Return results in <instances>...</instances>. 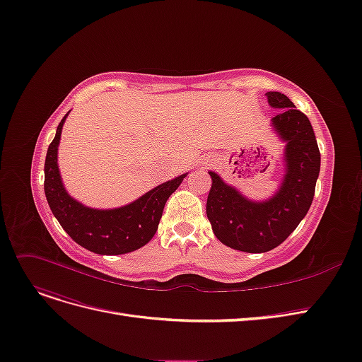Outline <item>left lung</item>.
Instances as JSON below:
<instances>
[{"label": "left lung", "mask_w": 362, "mask_h": 362, "mask_svg": "<svg viewBox=\"0 0 362 362\" xmlns=\"http://www.w3.org/2000/svg\"><path fill=\"white\" fill-rule=\"evenodd\" d=\"M272 107L283 109L272 126L286 141V175L277 194L267 202H252L209 172L206 216L217 238L235 250L265 253L296 229L313 202L320 170V153L310 119L288 97L265 94Z\"/></svg>", "instance_id": "1"}]
</instances>
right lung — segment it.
I'll return each instance as SVG.
<instances>
[{
  "mask_svg": "<svg viewBox=\"0 0 362 362\" xmlns=\"http://www.w3.org/2000/svg\"><path fill=\"white\" fill-rule=\"evenodd\" d=\"M67 115L69 112L58 124L45 160V194L52 214L74 243L93 253L114 256L138 250L151 241L157 232L165 204L178 189L185 173L160 184L138 201L122 208L103 211L86 208L67 194L57 165L61 129Z\"/></svg>",
  "mask_w": 362,
  "mask_h": 362,
  "instance_id": "add662e5",
  "label": "right lung"
}]
</instances>
